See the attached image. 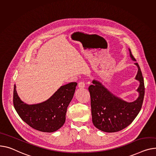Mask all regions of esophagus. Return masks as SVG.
<instances>
[{
    "label": "esophagus",
    "mask_w": 156,
    "mask_h": 156,
    "mask_svg": "<svg viewBox=\"0 0 156 156\" xmlns=\"http://www.w3.org/2000/svg\"><path fill=\"white\" fill-rule=\"evenodd\" d=\"M78 87L79 88H85V83L84 81H80L78 83Z\"/></svg>",
    "instance_id": "esophagus-1"
}]
</instances>
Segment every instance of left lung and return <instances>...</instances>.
Segmentation results:
<instances>
[{
    "instance_id": "obj_1",
    "label": "left lung",
    "mask_w": 156,
    "mask_h": 156,
    "mask_svg": "<svg viewBox=\"0 0 156 156\" xmlns=\"http://www.w3.org/2000/svg\"><path fill=\"white\" fill-rule=\"evenodd\" d=\"M130 55L136 61L130 50ZM138 67L136 80L140 82L137 91L138 98L133 102L123 101L108 91L100 82L93 80L88 87L91 97V108L93 125L105 132H116L123 130L133 121L141 110L145 94L144 78L140 66Z\"/></svg>"
}]
</instances>
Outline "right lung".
I'll return each mask as SVG.
<instances>
[{"mask_svg":"<svg viewBox=\"0 0 156 156\" xmlns=\"http://www.w3.org/2000/svg\"><path fill=\"white\" fill-rule=\"evenodd\" d=\"M77 83L72 82L61 87L46 101L27 105L17 95L14 88L13 104L19 117L32 128L43 132H53L65 122L67 108L73 97Z\"/></svg>","mask_w":156,"mask_h":156,"instance_id":"add662e5","label":"right lung"}]
</instances>
